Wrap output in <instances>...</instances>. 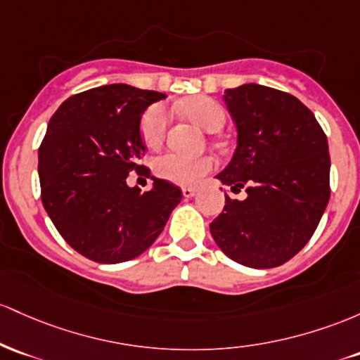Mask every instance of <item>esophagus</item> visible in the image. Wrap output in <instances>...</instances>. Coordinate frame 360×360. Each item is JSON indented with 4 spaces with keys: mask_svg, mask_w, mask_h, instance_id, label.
Returning <instances> with one entry per match:
<instances>
[{
    "mask_svg": "<svg viewBox=\"0 0 360 360\" xmlns=\"http://www.w3.org/2000/svg\"><path fill=\"white\" fill-rule=\"evenodd\" d=\"M195 192H197V188L195 187H184L181 188V193H184V197H193L195 195Z\"/></svg>",
    "mask_w": 360,
    "mask_h": 360,
    "instance_id": "1",
    "label": "esophagus"
}]
</instances>
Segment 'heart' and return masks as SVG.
I'll use <instances>...</instances> for the list:
<instances>
[{"label":"heart","mask_w":360,"mask_h":360,"mask_svg":"<svg viewBox=\"0 0 360 360\" xmlns=\"http://www.w3.org/2000/svg\"><path fill=\"white\" fill-rule=\"evenodd\" d=\"M184 112L195 124L207 132H216L226 124V110L219 102L209 96H192L181 105ZM168 129V112L163 105L156 103L144 112L141 120V137L149 148L163 143ZM214 168V160L209 155L187 156L168 151L153 160V172L161 180L176 185H192L200 176L207 175Z\"/></svg>","instance_id":"obj_1"}]
</instances>
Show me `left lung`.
Listing matches in <instances>:
<instances>
[{"mask_svg":"<svg viewBox=\"0 0 360 360\" xmlns=\"http://www.w3.org/2000/svg\"><path fill=\"white\" fill-rule=\"evenodd\" d=\"M224 102L238 146L217 179L248 195H226L209 228L231 260L278 267L308 243L328 204V141L313 112L285 91L250 83L226 90Z\"/></svg>","mask_w":360,"mask_h":360,"instance_id":"1","label":"left lung"}]
</instances>
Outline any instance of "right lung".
Instances as JSON below:
<instances>
[{
  "label": "right lung",
  "mask_w": 360,
  "mask_h": 360,
  "mask_svg": "<svg viewBox=\"0 0 360 360\" xmlns=\"http://www.w3.org/2000/svg\"><path fill=\"white\" fill-rule=\"evenodd\" d=\"M163 93L105 84L72 95L51 117L39 148L40 199L66 243L98 264L141 255L181 200L172 181L129 187L131 172L149 176L141 117Z\"/></svg>",
  "instance_id": "1"
}]
</instances>
